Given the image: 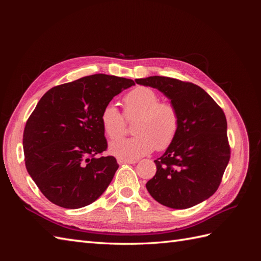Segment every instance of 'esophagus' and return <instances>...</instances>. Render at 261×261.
Returning a JSON list of instances; mask_svg holds the SVG:
<instances>
[{
	"label": "esophagus",
	"mask_w": 261,
	"mask_h": 261,
	"mask_svg": "<svg viewBox=\"0 0 261 261\" xmlns=\"http://www.w3.org/2000/svg\"><path fill=\"white\" fill-rule=\"evenodd\" d=\"M137 161L136 160H127V159H120V158H118L117 159V163L120 164V165H122V164H135Z\"/></svg>",
	"instance_id": "obj_1"
}]
</instances>
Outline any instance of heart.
Returning a JSON list of instances; mask_svg holds the SVG:
<instances>
[{
    "mask_svg": "<svg viewBox=\"0 0 261 261\" xmlns=\"http://www.w3.org/2000/svg\"><path fill=\"white\" fill-rule=\"evenodd\" d=\"M159 97L148 87H137L124 98L125 115L136 117L132 138H121L126 130L123 114L114 102L107 103L100 115L102 128L110 139V152L120 159L135 160L151 153L156 148L164 150L172 145L179 128L176 108L169 102H158Z\"/></svg>",
    "mask_w": 261,
    "mask_h": 261,
    "instance_id": "b5f03b06",
    "label": "heart"
}]
</instances>
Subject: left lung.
I'll return each mask as SVG.
<instances>
[{
    "mask_svg": "<svg viewBox=\"0 0 261 261\" xmlns=\"http://www.w3.org/2000/svg\"><path fill=\"white\" fill-rule=\"evenodd\" d=\"M135 82L161 91L179 116L176 138L154 160L156 172L147 181V191L154 200L172 209H187L207 200L216 193L230 161L222 109L192 83L163 76Z\"/></svg>",
    "mask_w": 261,
    "mask_h": 261,
    "instance_id": "left-lung-1",
    "label": "left lung"
}]
</instances>
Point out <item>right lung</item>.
Listing matches in <instances>:
<instances>
[{"instance_id": "add662e5", "label": "right lung", "mask_w": 261, "mask_h": 261, "mask_svg": "<svg viewBox=\"0 0 261 261\" xmlns=\"http://www.w3.org/2000/svg\"><path fill=\"white\" fill-rule=\"evenodd\" d=\"M127 78L96 74L46 91L29 116L22 137L26 169L51 202L78 209L105 193L118 169L100 115L103 107L134 86Z\"/></svg>"}]
</instances>
